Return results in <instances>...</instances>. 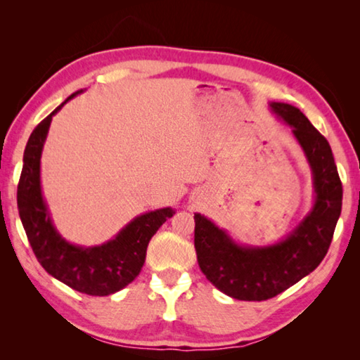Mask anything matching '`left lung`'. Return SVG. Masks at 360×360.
Masks as SVG:
<instances>
[{"label": "left lung", "mask_w": 360, "mask_h": 360, "mask_svg": "<svg viewBox=\"0 0 360 360\" xmlns=\"http://www.w3.org/2000/svg\"><path fill=\"white\" fill-rule=\"evenodd\" d=\"M292 127L314 174L316 205L289 238L270 248H241L202 214H195V251L211 284L236 300L262 302L276 297L309 275L330 248L341 212L343 186L330 144L300 109L271 103Z\"/></svg>", "instance_id": "left-lung-1"}]
</instances>
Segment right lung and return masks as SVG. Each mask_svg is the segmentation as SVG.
<instances>
[{
    "label": "right lung",
    "instance_id": "obj_1",
    "mask_svg": "<svg viewBox=\"0 0 360 360\" xmlns=\"http://www.w3.org/2000/svg\"><path fill=\"white\" fill-rule=\"evenodd\" d=\"M79 94V92H76ZM76 94L66 98L71 100ZM65 101V103H66ZM52 111L33 130L23 154V168L17 186V206L27 238L42 268L71 289L87 295H111L135 279L146 260L148 245L155 231L174 214L172 208L136 217L112 241L98 248H77L60 236L49 217L41 195L39 158L51 125Z\"/></svg>",
    "mask_w": 360,
    "mask_h": 360
}]
</instances>
